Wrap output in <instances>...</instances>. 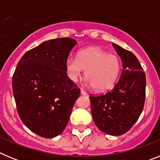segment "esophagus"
Wrapping results in <instances>:
<instances>
[{"instance_id":"34e87169","label":"esophagus","mask_w":160,"mask_h":160,"mask_svg":"<svg viewBox=\"0 0 160 160\" xmlns=\"http://www.w3.org/2000/svg\"><path fill=\"white\" fill-rule=\"evenodd\" d=\"M81 94H82V95H87V93L84 90H81Z\"/></svg>"}]
</instances>
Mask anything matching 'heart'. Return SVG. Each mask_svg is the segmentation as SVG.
Masks as SVG:
<instances>
[{
  "instance_id": "b5f03b06",
  "label": "heart",
  "mask_w": 160,
  "mask_h": 160,
  "mask_svg": "<svg viewBox=\"0 0 160 160\" xmlns=\"http://www.w3.org/2000/svg\"><path fill=\"white\" fill-rule=\"evenodd\" d=\"M85 70L87 83L96 91H107L116 83L122 70L118 56L110 54L98 47H90L79 51L77 58H68L66 70L68 77L76 82Z\"/></svg>"
}]
</instances>
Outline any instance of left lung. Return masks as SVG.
<instances>
[{
	"label": "left lung",
	"mask_w": 160,
	"mask_h": 160,
	"mask_svg": "<svg viewBox=\"0 0 160 160\" xmlns=\"http://www.w3.org/2000/svg\"><path fill=\"white\" fill-rule=\"evenodd\" d=\"M122 62V74L111 90L90 95L91 113L98 128L110 135H121L135 123L143 110L146 75L135 54L116 44Z\"/></svg>",
	"instance_id": "1"
}]
</instances>
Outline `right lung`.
Returning a JSON list of instances; mask_svg holds the SVG:
<instances>
[{"label": "right lung", "mask_w": 160, "mask_h": 160, "mask_svg": "<svg viewBox=\"0 0 160 160\" xmlns=\"http://www.w3.org/2000/svg\"><path fill=\"white\" fill-rule=\"evenodd\" d=\"M77 42L70 38L42 42L20 59L12 80L22 122L43 138L66 128L80 89L67 76L66 62Z\"/></svg>", "instance_id": "right-lung-1"}]
</instances>
